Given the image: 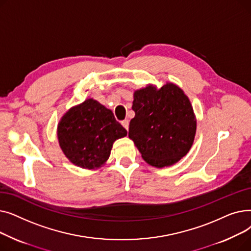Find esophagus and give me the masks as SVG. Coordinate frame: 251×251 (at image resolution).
I'll list each match as a JSON object with an SVG mask.
<instances>
[{
  "mask_svg": "<svg viewBox=\"0 0 251 251\" xmlns=\"http://www.w3.org/2000/svg\"><path fill=\"white\" fill-rule=\"evenodd\" d=\"M121 124L123 125V127H124L126 130H128V129H129V120H128V119H125L124 121H122V122H121Z\"/></svg>",
  "mask_w": 251,
  "mask_h": 251,
  "instance_id": "esophagus-1",
  "label": "esophagus"
}]
</instances>
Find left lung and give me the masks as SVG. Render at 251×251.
I'll return each mask as SVG.
<instances>
[{
	"label": "left lung",
	"instance_id": "8db88e82",
	"mask_svg": "<svg viewBox=\"0 0 251 251\" xmlns=\"http://www.w3.org/2000/svg\"><path fill=\"white\" fill-rule=\"evenodd\" d=\"M135 117L129 125L142 159L155 168L179 162L192 147L196 119L188 97L174 83L160 89L148 85L134 91Z\"/></svg>",
	"mask_w": 251,
	"mask_h": 251
}]
</instances>
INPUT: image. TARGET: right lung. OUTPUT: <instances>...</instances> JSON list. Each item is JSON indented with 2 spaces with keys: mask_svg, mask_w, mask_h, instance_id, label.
Instances as JSON below:
<instances>
[{
  "mask_svg": "<svg viewBox=\"0 0 251 251\" xmlns=\"http://www.w3.org/2000/svg\"><path fill=\"white\" fill-rule=\"evenodd\" d=\"M60 148L68 160L83 169H98L108 161L115 140L127 135L111 110L94 99L71 108L58 124Z\"/></svg>",
  "mask_w": 251,
  "mask_h": 251,
  "instance_id": "add662e5",
  "label": "right lung"
}]
</instances>
